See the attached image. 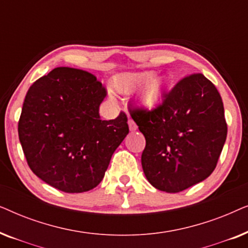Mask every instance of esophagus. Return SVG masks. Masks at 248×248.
I'll return each instance as SVG.
<instances>
[{"mask_svg": "<svg viewBox=\"0 0 248 248\" xmlns=\"http://www.w3.org/2000/svg\"><path fill=\"white\" fill-rule=\"evenodd\" d=\"M128 127H130L131 131H135L138 128V125L135 124V122L133 120H128Z\"/></svg>", "mask_w": 248, "mask_h": 248, "instance_id": "1", "label": "esophagus"}]
</instances>
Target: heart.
Returning <instances> with one entry per match:
<instances>
[{
	"label": "heart",
	"instance_id": "heart-1",
	"mask_svg": "<svg viewBox=\"0 0 248 248\" xmlns=\"http://www.w3.org/2000/svg\"><path fill=\"white\" fill-rule=\"evenodd\" d=\"M159 90H160V87L158 82L154 81V82L149 83L143 91V99L145 103L149 105H155L157 103L159 99Z\"/></svg>",
	"mask_w": 248,
	"mask_h": 248
}]
</instances>
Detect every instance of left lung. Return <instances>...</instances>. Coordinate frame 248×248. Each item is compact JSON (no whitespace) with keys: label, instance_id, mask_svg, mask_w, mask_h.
<instances>
[{"label":"left lung","instance_id":"left-lung-1","mask_svg":"<svg viewBox=\"0 0 248 248\" xmlns=\"http://www.w3.org/2000/svg\"><path fill=\"white\" fill-rule=\"evenodd\" d=\"M145 138L141 162L149 183L178 193L208 178L227 138L222 99L201 73L179 80L152 109L130 108Z\"/></svg>","mask_w":248,"mask_h":248}]
</instances>
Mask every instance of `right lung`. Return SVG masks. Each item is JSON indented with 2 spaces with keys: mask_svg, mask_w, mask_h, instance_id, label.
<instances>
[{
  "mask_svg": "<svg viewBox=\"0 0 248 248\" xmlns=\"http://www.w3.org/2000/svg\"><path fill=\"white\" fill-rule=\"evenodd\" d=\"M106 94L93 74L73 67H56L32 83L18 132L33 174L65 193L90 191L103 181L128 133L125 113L110 121L100 118Z\"/></svg>",
  "mask_w": 248,
  "mask_h": 248,
  "instance_id": "obj_1",
  "label": "right lung"
}]
</instances>
